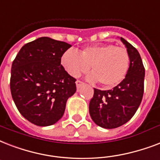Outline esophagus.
Segmentation results:
<instances>
[{
  "label": "esophagus",
  "instance_id": "1",
  "mask_svg": "<svg viewBox=\"0 0 160 160\" xmlns=\"http://www.w3.org/2000/svg\"><path fill=\"white\" fill-rule=\"evenodd\" d=\"M76 85H77V88H78L79 89V88H81L82 86V85H84V83L82 81L77 80V81H76Z\"/></svg>",
  "mask_w": 160,
  "mask_h": 160
}]
</instances>
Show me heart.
<instances>
[{
  "label": "heart",
  "mask_w": 160,
  "mask_h": 160,
  "mask_svg": "<svg viewBox=\"0 0 160 160\" xmlns=\"http://www.w3.org/2000/svg\"><path fill=\"white\" fill-rule=\"evenodd\" d=\"M62 64L70 75L78 77L91 68L88 79L99 82L110 88L120 83L129 68V55L122 47L112 44H100L87 47L78 53L68 50L62 57Z\"/></svg>",
  "instance_id": "obj_1"
}]
</instances>
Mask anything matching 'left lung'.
Segmentation results:
<instances>
[{"label": "left lung", "mask_w": 160, "mask_h": 160, "mask_svg": "<svg viewBox=\"0 0 160 160\" xmlns=\"http://www.w3.org/2000/svg\"><path fill=\"white\" fill-rule=\"evenodd\" d=\"M120 40L129 55V68L125 78L111 90L94 88L89 102V113L95 123L103 128H115L132 118L141 103L145 70L138 50L122 38Z\"/></svg>", "instance_id": "left-lung-1"}]
</instances>
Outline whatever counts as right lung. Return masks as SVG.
Returning <instances> with one entry per match:
<instances>
[{"instance_id": "right-lung-1", "label": "right lung", "mask_w": 160, "mask_h": 160, "mask_svg": "<svg viewBox=\"0 0 160 160\" xmlns=\"http://www.w3.org/2000/svg\"><path fill=\"white\" fill-rule=\"evenodd\" d=\"M71 47L48 37L39 38L25 44L12 62V98L20 113L33 124L56 123L76 92V79L61 64L62 56Z\"/></svg>"}]
</instances>
